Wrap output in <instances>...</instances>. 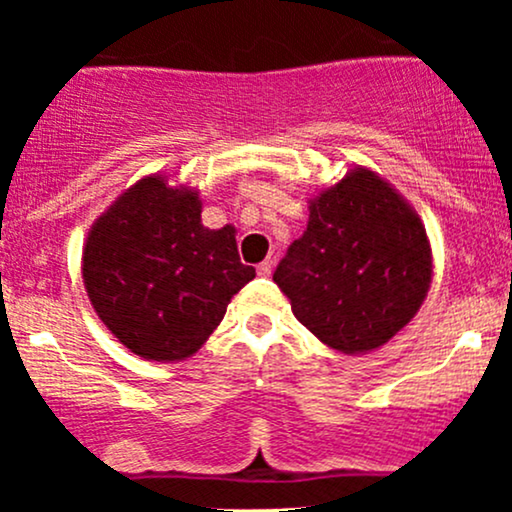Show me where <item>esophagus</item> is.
<instances>
[{"label":"esophagus","mask_w":512,"mask_h":512,"mask_svg":"<svg viewBox=\"0 0 512 512\" xmlns=\"http://www.w3.org/2000/svg\"><path fill=\"white\" fill-rule=\"evenodd\" d=\"M272 267H274L272 260H264V262L257 264V274H260V276H272Z\"/></svg>","instance_id":"1"}]
</instances>
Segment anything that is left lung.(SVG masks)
<instances>
[{
    "mask_svg": "<svg viewBox=\"0 0 512 512\" xmlns=\"http://www.w3.org/2000/svg\"><path fill=\"white\" fill-rule=\"evenodd\" d=\"M293 315L344 354L383 346L416 315L431 286L426 228L366 168L310 202L308 228L276 264Z\"/></svg>",
    "mask_w": 512,
    "mask_h": 512,
    "instance_id": "8db88e82",
    "label": "left lung"
}]
</instances>
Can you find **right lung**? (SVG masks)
Segmentation results:
<instances>
[{
    "label": "right lung",
    "instance_id": "1",
    "mask_svg": "<svg viewBox=\"0 0 512 512\" xmlns=\"http://www.w3.org/2000/svg\"><path fill=\"white\" fill-rule=\"evenodd\" d=\"M84 284L110 332L151 361H180L207 342L226 305L255 279L236 228L202 226L197 192L144 178L93 223Z\"/></svg>",
    "mask_w": 512,
    "mask_h": 512
}]
</instances>
